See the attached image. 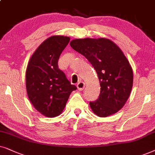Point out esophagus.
I'll return each mask as SVG.
<instances>
[{"label": "esophagus", "instance_id": "1", "mask_svg": "<svg viewBox=\"0 0 155 155\" xmlns=\"http://www.w3.org/2000/svg\"><path fill=\"white\" fill-rule=\"evenodd\" d=\"M85 88V84L83 81H80L77 84V88L79 91H83L84 88Z\"/></svg>", "mask_w": 155, "mask_h": 155}]
</instances>
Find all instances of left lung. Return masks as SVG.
Segmentation results:
<instances>
[{
	"mask_svg": "<svg viewBox=\"0 0 155 155\" xmlns=\"http://www.w3.org/2000/svg\"><path fill=\"white\" fill-rule=\"evenodd\" d=\"M70 46L88 59L98 74L101 93L89 103L93 112L101 117L116 113L128 99L133 84V69L122 50L104 38L75 39Z\"/></svg>",
	"mask_w": 155,
	"mask_h": 155,
	"instance_id": "left-lung-1",
	"label": "left lung"
}]
</instances>
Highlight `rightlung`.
Returning a JSON list of instances; mask_svg holds the SVG:
<instances>
[{
  "instance_id": "1",
  "label": "right lung",
  "mask_w": 155,
  "mask_h": 155,
  "mask_svg": "<svg viewBox=\"0 0 155 155\" xmlns=\"http://www.w3.org/2000/svg\"><path fill=\"white\" fill-rule=\"evenodd\" d=\"M70 38L54 35L39 46L26 70V90L34 108L47 117L59 115L71 93L76 89L58 68V60Z\"/></svg>"
}]
</instances>
